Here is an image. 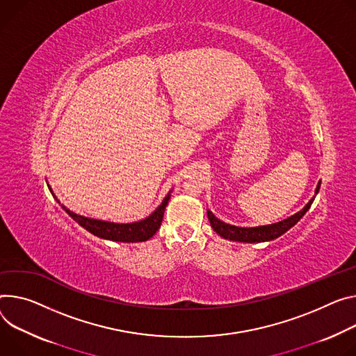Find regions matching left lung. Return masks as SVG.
Listing matches in <instances>:
<instances>
[{
  "label": "left lung",
  "mask_w": 356,
  "mask_h": 356,
  "mask_svg": "<svg viewBox=\"0 0 356 356\" xmlns=\"http://www.w3.org/2000/svg\"><path fill=\"white\" fill-rule=\"evenodd\" d=\"M321 187V180L316 184L314 197L305 204L304 209L297 211L296 214L289 216L278 222L267 224V225H257V227H238V225H233L229 222H224L220 218H217L210 210H207V217L211 224L213 230L222 238L230 241H240V243H263V241H271L286 233L293 225H296L302 216L309 210L315 196L318 195Z\"/></svg>",
  "instance_id": "8db88e82"
}]
</instances>
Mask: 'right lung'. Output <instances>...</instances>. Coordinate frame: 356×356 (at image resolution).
<instances>
[{
    "label": "right lung",
    "instance_id": "add662e5",
    "mask_svg": "<svg viewBox=\"0 0 356 356\" xmlns=\"http://www.w3.org/2000/svg\"><path fill=\"white\" fill-rule=\"evenodd\" d=\"M48 187L52 193V196L55 197V200L60 204V202L54 195V191L49 184H48ZM170 196H172V190L168 193L163 202L160 203V206L150 216H147L143 220L135 221V222H113V221L90 218V217H85V216L71 211L63 204H60V207L65 210L81 225V227H83L86 232H89L90 234H93L96 237L104 238V240H111V241H120V243H140V241H146L150 237H153L156 234V232L160 229V224H161V220H163L165 210L170 200Z\"/></svg>",
    "mask_w": 356,
    "mask_h": 356
}]
</instances>
